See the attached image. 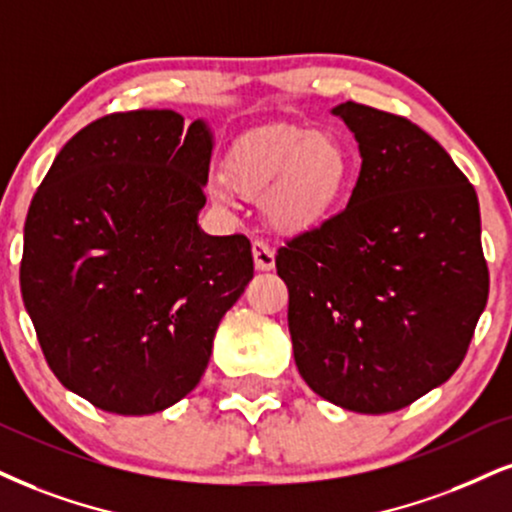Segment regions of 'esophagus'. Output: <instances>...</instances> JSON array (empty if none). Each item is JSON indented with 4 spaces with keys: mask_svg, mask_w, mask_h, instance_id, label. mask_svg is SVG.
Returning a JSON list of instances; mask_svg holds the SVG:
<instances>
[{
    "mask_svg": "<svg viewBox=\"0 0 512 512\" xmlns=\"http://www.w3.org/2000/svg\"><path fill=\"white\" fill-rule=\"evenodd\" d=\"M251 254H254V263L258 270H273L275 268V251L273 246L263 239H256L254 246H251Z\"/></svg>",
    "mask_w": 512,
    "mask_h": 512,
    "instance_id": "obj_1",
    "label": "esophagus"
}]
</instances>
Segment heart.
I'll list each match as a JSON object with an SVG mask.
<instances>
[{
  "label": "heart",
  "instance_id": "heart-1",
  "mask_svg": "<svg viewBox=\"0 0 512 512\" xmlns=\"http://www.w3.org/2000/svg\"><path fill=\"white\" fill-rule=\"evenodd\" d=\"M349 170V154L330 132L275 123L246 132L232 144L225 173L211 178V192L227 206L237 197L266 201L277 230L304 232L332 211Z\"/></svg>",
  "mask_w": 512,
  "mask_h": 512
}]
</instances>
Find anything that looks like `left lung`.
<instances>
[{"label": "left lung", "instance_id": "1", "mask_svg": "<svg viewBox=\"0 0 512 512\" xmlns=\"http://www.w3.org/2000/svg\"><path fill=\"white\" fill-rule=\"evenodd\" d=\"M361 149L344 211L277 249L294 361L308 387L356 413L401 410L463 363L489 299L479 201L408 118L332 109Z\"/></svg>", "mask_w": 512, "mask_h": 512}]
</instances>
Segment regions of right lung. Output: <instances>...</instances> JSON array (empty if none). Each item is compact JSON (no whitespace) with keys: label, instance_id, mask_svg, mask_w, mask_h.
I'll list each match as a JSON object with an SVG mask.
<instances>
[{"label":"right lung","instance_id":"add662e5","mask_svg":"<svg viewBox=\"0 0 512 512\" xmlns=\"http://www.w3.org/2000/svg\"><path fill=\"white\" fill-rule=\"evenodd\" d=\"M211 149L204 121L109 113L63 144L30 201L25 311L49 368L92 406L149 415L185 399L254 277L249 239L197 225Z\"/></svg>","mask_w":512,"mask_h":512}]
</instances>
